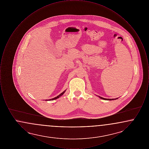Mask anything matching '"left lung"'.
I'll list each match as a JSON object with an SVG mask.
<instances>
[{"label": "left lung", "mask_w": 149, "mask_h": 149, "mask_svg": "<svg viewBox=\"0 0 149 149\" xmlns=\"http://www.w3.org/2000/svg\"><path fill=\"white\" fill-rule=\"evenodd\" d=\"M100 98H101V99H104V100H113V99H107V98H102V97H100Z\"/></svg>", "instance_id": "1"}]
</instances>
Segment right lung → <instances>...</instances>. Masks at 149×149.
<instances>
[{"mask_svg":"<svg viewBox=\"0 0 149 149\" xmlns=\"http://www.w3.org/2000/svg\"><path fill=\"white\" fill-rule=\"evenodd\" d=\"M65 91H64L63 92L61 93L60 94H59L58 96H57L56 97H55V98H52V99H49V100H53L56 99L57 98H58L60 97H61L62 95H63V94L65 93Z\"/></svg>","mask_w":149,"mask_h":149,"instance_id":"obj_1","label":"right lung"}]
</instances>
